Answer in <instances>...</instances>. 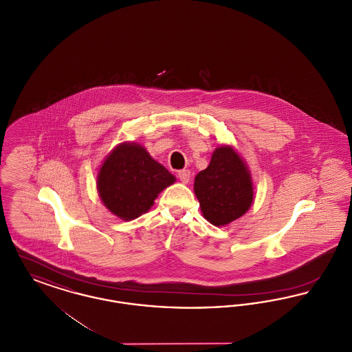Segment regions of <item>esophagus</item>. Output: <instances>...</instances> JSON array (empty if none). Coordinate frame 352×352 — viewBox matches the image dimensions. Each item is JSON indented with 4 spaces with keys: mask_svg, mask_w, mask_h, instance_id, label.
Listing matches in <instances>:
<instances>
[{
    "mask_svg": "<svg viewBox=\"0 0 352 352\" xmlns=\"http://www.w3.org/2000/svg\"><path fill=\"white\" fill-rule=\"evenodd\" d=\"M178 178L182 184H188L190 182V178H191V173L188 170H181L178 173Z\"/></svg>",
    "mask_w": 352,
    "mask_h": 352,
    "instance_id": "obj_1",
    "label": "esophagus"
}]
</instances>
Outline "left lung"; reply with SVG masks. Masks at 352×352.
I'll list each match as a JSON object with an SVG mask.
<instances>
[{"label": "left lung", "instance_id": "obj_1", "mask_svg": "<svg viewBox=\"0 0 352 352\" xmlns=\"http://www.w3.org/2000/svg\"><path fill=\"white\" fill-rule=\"evenodd\" d=\"M194 192L204 219L215 227L227 226L251 208V171L231 145H221L212 153L207 168L197 174Z\"/></svg>", "mask_w": 352, "mask_h": 352}]
</instances>
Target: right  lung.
<instances>
[{
    "instance_id": "right-lung-1",
    "label": "right lung",
    "mask_w": 352,
    "mask_h": 352,
    "mask_svg": "<svg viewBox=\"0 0 352 352\" xmlns=\"http://www.w3.org/2000/svg\"><path fill=\"white\" fill-rule=\"evenodd\" d=\"M175 177L157 162L142 145L125 141L105 157L96 186L102 204L121 220H133L148 212L154 201Z\"/></svg>"
}]
</instances>
